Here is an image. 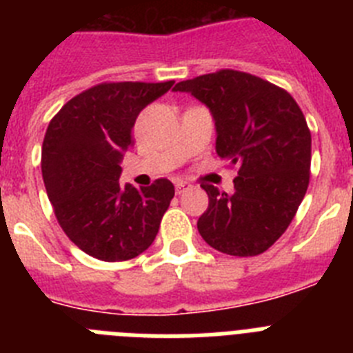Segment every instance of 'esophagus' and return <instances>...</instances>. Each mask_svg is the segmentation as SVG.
<instances>
[{
  "label": "esophagus",
  "instance_id": "obj_1",
  "mask_svg": "<svg viewBox=\"0 0 353 353\" xmlns=\"http://www.w3.org/2000/svg\"><path fill=\"white\" fill-rule=\"evenodd\" d=\"M187 189V183L182 182V180H179V182L174 183V191H176V194H180V192H183Z\"/></svg>",
  "mask_w": 353,
  "mask_h": 353
}]
</instances>
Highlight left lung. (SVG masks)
<instances>
[{
    "label": "left lung",
    "instance_id": "8db88e82",
    "mask_svg": "<svg viewBox=\"0 0 353 353\" xmlns=\"http://www.w3.org/2000/svg\"><path fill=\"white\" fill-rule=\"evenodd\" d=\"M210 109L215 152L236 166L232 194L201 183L208 208L198 232L210 248L256 256L290 226L310 185L311 132L286 90L248 72L224 68L174 84Z\"/></svg>",
    "mask_w": 353,
    "mask_h": 353
}]
</instances>
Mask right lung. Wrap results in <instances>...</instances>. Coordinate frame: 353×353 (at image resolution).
<instances>
[{"label": "right lung", "instance_id": "obj_1", "mask_svg": "<svg viewBox=\"0 0 353 353\" xmlns=\"http://www.w3.org/2000/svg\"><path fill=\"white\" fill-rule=\"evenodd\" d=\"M166 83H102L84 90L49 121L42 176L65 235L90 256L125 261L152 245L174 196L168 179L121 189V157L132 146L143 109L168 92Z\"/></svg>", "mask_w": 353, "mask_h": 353}]
</instances>
